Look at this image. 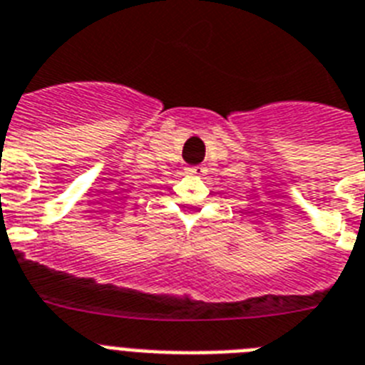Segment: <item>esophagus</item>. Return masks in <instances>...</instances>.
Returning <instances> with one entry per match:
<instances>
[{
    "label": "esophagus",
    "mask_w": 365,
    "mask_h": 365,
    "mask_svg": "<svg viewBox=\"0 0 365 365\" xmlns=\"http://www.w3.org/2000/svg\"><path fill=\"white\" fill-rule=\"evenodd\" d=\"M187 170V174H191V176H204V167H200V165H195V167H187L185 168Z\"/></svg>",
    "instance_id": "34e87169"
}]
</instances>
